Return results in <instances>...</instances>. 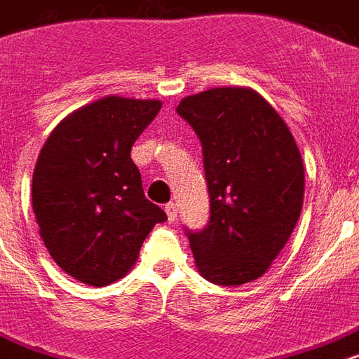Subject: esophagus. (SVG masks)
I'll list each match as a JSON object with an SVG mask.
<instances>
[{
	"label": "esophagus",
	"instance_id": "34e87169",
	"mask_svg": "<svg viewBox=\"0 0 359 359\" xmlns=\"http://www.w3.org/2000/svg\"><path fill=\"white\" fill-rule=\"evenodd\" d=\"M165 213H167V219L169 220H175L177 219V203H167L165 205Z\"/></svg>",
	"mask_w": 359,
	"mask_h": 359
}]
</instances>
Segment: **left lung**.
<instances>
[{"mask_svg": "<svg viewBox=\"0 0 359 359\" xmlns=\"http://www.w3.org/2000/svg\"><path fill=\"white\" fill-rule=\"evenodd\" d=\"M179 116L198 133L211 219L190 232L196 268L217 285L261 278L291 238L304 200V165L287 123L249 87L182 98Z\"/></svg>", "mask_w": 359, "mask_h": 359, "instance_id": "8db88e82", "label": "left lung"}]
</instances>
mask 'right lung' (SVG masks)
I'll return each instance as SVG.
<instances>
[{"label":"right lung","mask_w":359,"mask_h":359,"mask_svg":"<svg viewBox=\"0 0 359 359\" xmlns=\"http://www.w3.org/2000/svg\"><path fill=\"white\" fill-rule=\"evenodd\" d=\"M161 100L110 95L58 123L36 161L32 207L53 261L81 283L104 287L135 266L146 236L167 220L144 198L131 148Z\"/></svg>","instance_id":"obj_1"}]
</instances>
